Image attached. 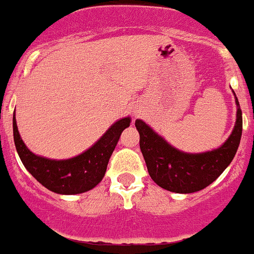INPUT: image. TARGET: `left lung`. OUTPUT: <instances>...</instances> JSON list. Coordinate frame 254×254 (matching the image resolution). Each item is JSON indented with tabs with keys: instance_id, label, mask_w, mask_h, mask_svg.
Segmentation results:
<instances>
[{
	"instance_id": "obj_1",
	"label": "left lung",
	"mask_w": 254,
	"mask_h": 254,
	"mask_svg": "<svg viewBox=\"0 0 254 254\" xmlns=\"http://www.w3.org/2000/svg\"><path fill=\"white\" fill-rule=\"evenodd\" d=\"M237 120L228 139L211 152L189 154L165 142L144 122L137 120L139 147L150 178L160 188L179 194L200 191L209 187L230 165L242 135V111L236 97Z\"/></svg>"
}]
</instances>
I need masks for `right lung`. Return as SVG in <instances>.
Wrapping results in <instances>:
<instances>
[{"mask_svg":"<svg viewBox=\"0 0 254 254\" xmlns=\"http://www.w3.org/2000/svg\"><path fill=\"white\" fill-rule=\"evenodd\" d=\"M129 124V117L120 120L90 149L66 160L47 159L32 153L19 135L16 117H13V138L23 165L43 187L57 194H81L101 182L121 133Z\"/></svg>","mask_w":254,"mask_h":254,"instance_id":"add662e5","label":"right lung"}]
</instances>
